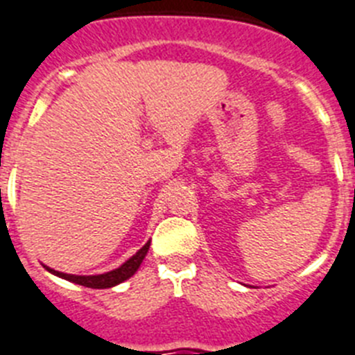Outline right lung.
Segmentation results:
<instances>
[{
    "label": "right lung",
    "mask_w": 355,
    "mask_h": 355,
    "mask_svg": "<svg viewBox=\"0 0 355 355\" xmlns=\"http://www.w3.org/2000/svg\"><path fill=\"white\" fill-rule=\"evenodd\" d=\"M148 246H150V241L145 244L141 250L136 251V255H132L131 259L125 260L120 268L113 269V271H107V272H102V275H87V277H80V275H68V272H60L55 271V269L46 268V271H50L51 275H55L59 278H64L68 282H73V284H78V286H84V287H91V289H107V287H114L118 284H122V282L129 280V278L138 271V268L141 266L144 262L145 255H147Z\"/></svg>",
    "instance_id": "add662e5"
}]
</instances>
